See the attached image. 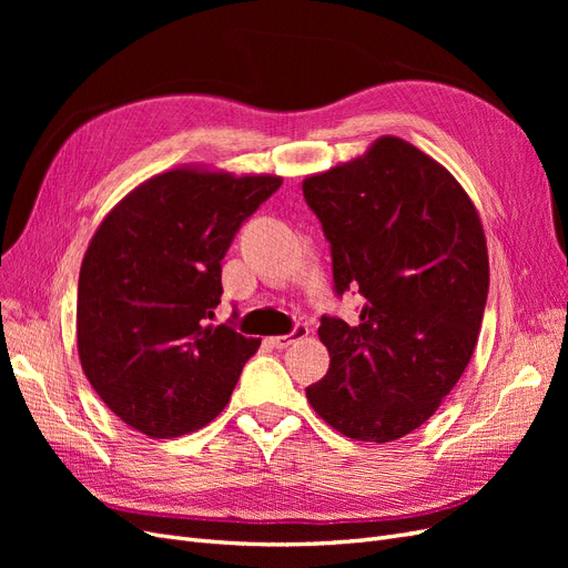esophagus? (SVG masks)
Returning a JSON list of instances; mask_svg holds the SVG:
<instances>
[{"mask_svg":"<svg viewBox=\"0 0 568 568\" xmlns=\"http://www.w3.org/2000/svg\"><path fill=\"white\" fill-rule=\"evenodd\" d=\"M307 324H303V322H298V324H294V329H291V334H284V336H272L270 338V343L274 348H286V346H291V343L294 341H298V338H305L307 336Z\"/></svg>","mask_w":568,"mask_h":568,"instance_id":"esophagus-1","label":"esophagus"}]
</instances>
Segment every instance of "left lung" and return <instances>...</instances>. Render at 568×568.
<instances>
[{"label":"left lung","instance_id":"1","mask_svg":"<svg viewBox=\"0 0 568 568\" xmlns=\"http://www.w3.org/2000/svg\"><path fill=\"white\" fill-rule=\"evenodd\" d=\"M303 196L329 242L336 296L365 298L355 324L322 317L332 363L307 400L348 438H403L476 348L490 280L478 213L448 170L398 136L307 178Z\"/></svg>","mask_w":568,"mask_h":568}]
</instances>
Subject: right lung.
Wrapping results in <instances>:
<instances>
[{
  "mask_svg": "<svg viewBox=\"0 0 568 568\" xmlns=\"http://www.w3.org/2000/svg\"><path fill=\"white\" fill-rule=\"evenodd\" d=\"M282 178L178 168L101 222L78 280V353L99 398L151 438L213 422L261 338L209 324L222 257Z\"/></svg>",
  "mask_w": 568,
  "mask_h": 568,
  "instance_id": "1",
  "label": "right lung"
}]
</instances>
